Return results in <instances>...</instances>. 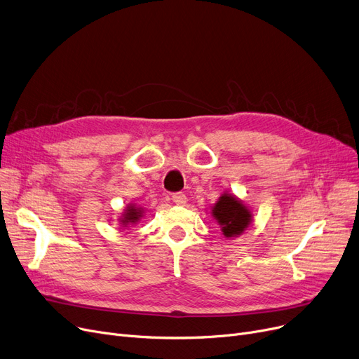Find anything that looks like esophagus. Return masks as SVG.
Listing matches in <instances>:
<instances>
[{
    "label": "esophagus",
    "mask_w": 359,
    "mask_h": 359,
    "mask_svg": "<svg viewBox=\"0 0 359 359\" xmlns=\"http://www.w3.org/2000/svg\"><path fill=\"white\" fill-rule=\"evenodd\" d=\"M171 201H173L175 204H177V205H183L186 202V195L183 192H176V194L171 195Z\"/></svg>",
    "instance_id": "34e87169"
}]
</instances>
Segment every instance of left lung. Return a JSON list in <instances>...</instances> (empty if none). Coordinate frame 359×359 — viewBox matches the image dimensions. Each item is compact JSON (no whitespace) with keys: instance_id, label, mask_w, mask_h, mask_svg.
Instances as JSON below:
<instances>
[{"instance_id":"8db88e82","label":"left lung","mask_w":359,"mask_h":359,"mask_svg":"<svg viewBox=\"0 0 359 359\" xmlns=\"http://www.w3.org/2000/svg\"><path fill=\"white\" fill-rule=\"evenodd\" d=\"M215 220L220 223L223 235L227 238L241 235L251 222V212L235 196L223 195L212 210Z\"/></svg>"}]
</instances>
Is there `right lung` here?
Masks as SVG:
<instances>
[{
	"label": "right lung",
	"mask_w": 359,
	"mask_h": 359,
	"mask_svg": "<svg viewBox=\"0 0 359 359\" xmlns=\"http://www.w3.org/2000/svg\"><path fill=\"white\" fill-rule=\"evenodd\" d=\"M139 214H141V212H139V210H136V208H129V210H128V212L124 214V218H123L121 222H123L124 224H128V223H135V222H137V220H139V217H141Z\"/></svg>",
	"instance_id": "right-lung-1"
}]
</instances>
